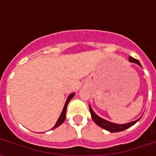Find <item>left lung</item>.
<instances>
[{
	"label": "left lung",
	"instance_id": "left-lung-1",
	"mask_svg": "<svg viewBox=\"0 0 156 156\" xmlns=\"http://www.w3.org/2000/svg\"><path fill=\"white\" fill-rule=\"evenodd\" d=\"M129 61L131 63H135L137 64L138 66H139L140 67H142L141 66L140 62L138 60H136V59L133 58L132 56H129ZM89 109H90V115H91V118L94 121L97 126H99L100 127L103 128L105 130H108L109 132H111V133H115V132H121V131L126 130L128 128L131 127V126H133L134 124H136L138 122L139 120L141 119V117L138 119V120H136V121H131V122H128V123L126 124H116V123H113V122H111V121H107V120H104V119L101 118L100 116H99L97 114L95 113V112L93 111L92 108H91V107L90 105H89Z\"/></svg>",
	"mask_w": 156,
	"mask_h": 156
}]
</instances>
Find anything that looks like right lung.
<instances>
[{"label":"right lung","instance_id":"add662e5","mask_svg":"<svg viewBox=\"0 0 156 156\" xmlns=\"http://www.w3.org/2000/svg\"><path fill=\"white\" fill-rule=\"evenodd\" d=\"M74 95H75V93H71L70 95H69L68 98H67V100H66V104H65V105H64L63 110H62V112H61V115H60V116H59L58 120H57V121H56V123L55 124V126L52 127V129H56V127L60 126L61 124L63 123L64 121H65V120H66V108H67V105H68L69 102V101L72 100V98L74 96Z\"/></svg>","mask_w":156,"mask_h":156}]
</instances>
